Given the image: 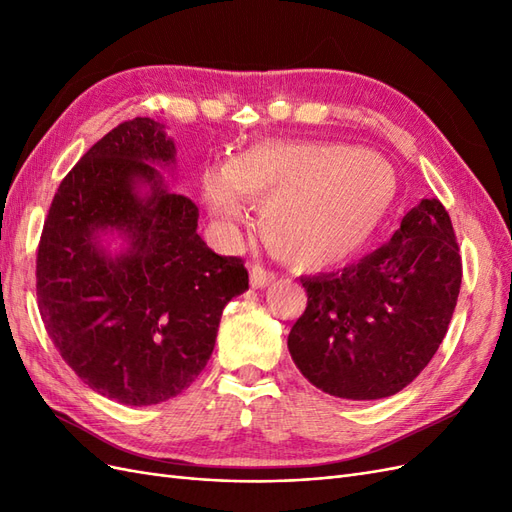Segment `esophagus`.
Returning <instances> with one entry per match:
<instances>
[{"mask_svg": "<svg viewBox=\"0 0 512 512\" xmlns=\"http://www.w3.org/2000/svg\"><path fill=\"white\" fill-rule=\"evenodd\" d=\"M275 280V273L265 269L262 265H258V262H254V265L250 267V282H252V288H265L269 286L271 282Z\"/></svg>", "mask_w": 512, "mask_h": 512, "instance_id": "esophagus-1", "label": "esophagus"}]
</instances>
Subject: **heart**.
Listing matches in <instances>:
<instances>
[{
  "instance_id": "1",
  "label": "heart",
  "mask_w": 512,
  "mask_h": 512,
  "mask_svg": "<svg viewBox=\"0 0 512 512\" xmlns=\"http://www.w3.org/2000/svg\"><path fill=\"white\" fill-rule=\"evenodd\" d=\"M397 181L374 151L335 143H265L207 173L213 215L239 220L243 200L265 203L260 228L271 250L299 267L352 258L391 209Z\"/></svg>"
}]
</instances>
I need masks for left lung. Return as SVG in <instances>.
<instances>
[{
    "mask_svg": "<svg viewBox=\"0 0 512 512\" xmlns=\"http://www.w3.org/2000/svg\"><path fill=\"white\" fill-rule=\"evenodd\" d=\"M301 284L307 307L288 335L301 374L335 397L395 395L427 367L455 312L461 256L451 218L425 198L389 243Z\"/></svg>",
    "mask_w": 512,
    "mask_h": 512,
    "instance_id": "8db88e82",
    "label": "left lung"
}]
</instances>
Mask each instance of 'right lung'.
I'll return each mask as SVG.
<instances>
[{"instance_id":"1","label":"right lung","mask_w":512,"mask_h":512,"mask_svg":"<svg viewBox=\"0 0 512 512\" xmlns=\"http://www.w3.org/2000/svg\"><path fill=\"white\" fill-rule=\"evenodd\" d=\"M173 162L162 123H119L59 183L38 243L46 333L89 389L126 406L188 389L213 352L222 309L250 286L243 260L209 250L198 207L153 168ZM138 182L150 185L145 197ZM104 229H119L129 250L108 255Z\"/></svg>"}]
</instances>
